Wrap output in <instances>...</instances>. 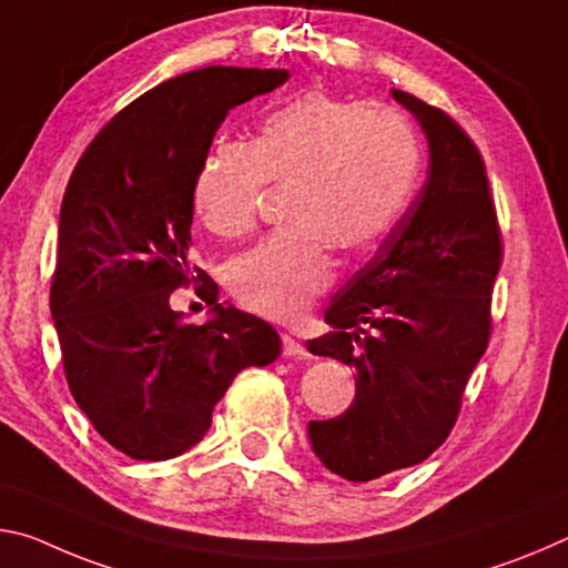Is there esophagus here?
<instances>
[{"label":"esophagus","instance_id":"1","mask_svg":"<svg viewBox=\"0 0 568 568\" xmlns=\"http://www.w3.org/2000/svg\"><path fill=\"white\" fill-rule=\"evenodd\" d=\"M282 355L284 357H306L310 352H306L304 345H300L292 334H282Z\"/></svg>","mask_w":568,"mask_h":568}]
</instances>
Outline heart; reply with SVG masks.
<instances>
[{
	"mask_svg": "<svg viewBox=\"0 0 568 568\" xmlns=\"http://www.w3.org/2000/svg\"><path fill=\"white\" fill-rule=\"evenodd\" d=\"M417 171L420 143L403 113L310 90L268 110L248 148L213 145L191 203L211 234L234 239L254 226L264 183H294L286 196L292 226L229 268L231 294L244 310L294 322L329 290V244L347 254L375 246L403 216Z\"/></svg>",
	"mask_w": 568,
	"mask_h": 568,
	"instance_id": "1",
	"label": "heart"
}]
</instances>
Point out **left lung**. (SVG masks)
I'll return each instance as SVG.
<instances>
[{"mask_svg":"<svg viewBox=\"0 0 568 568\" xmlns=\"http://www.w3.org/2000/svg\"><path fill=\"white\" fill-rule=\"evenodd\" d=\"M393 98L430 145L427 181L327 306L332 332L306 342L312 355L357 372L349 410L310 423L317 458L355 483L423 463L450 435L488 347L490 294L504 258L476 143L410 92L393 90Z\"/></svg>","mask_w":568,"mask_h":568,"instance_id":"1","label":"left lung"}]
</instances>
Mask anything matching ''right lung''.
Wrapping results in <instances>:
<instances>
[{
	"label": "right lung",
	"instance_id": "right-lung-1",
	"mask_svg": "<svg viewBox=\"0 0 568 568\" xmlns=\"http://www.w3.org/2000/svg\"><path fill=\"white\" fill-rule=\"evenodd\" d=\"M286 80L219 64L165 80L120 110L70 175L50 312L74 403L130 458L193 448L239 372L282 349L272 324L219 304L189 246L191 185L223 118ZM196 281L214 314L201 328L170 310V294Z\"/></svg>",
	"mask_w": 568,
	"mask_h": 568
}]
</instances>
